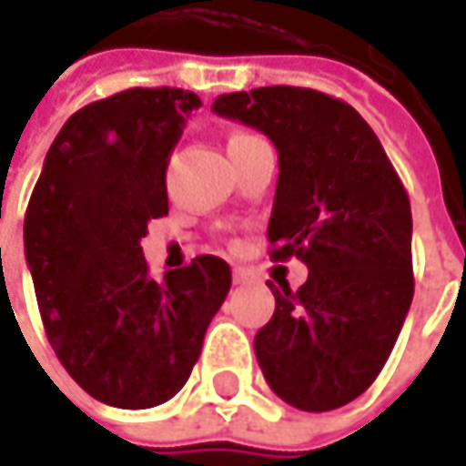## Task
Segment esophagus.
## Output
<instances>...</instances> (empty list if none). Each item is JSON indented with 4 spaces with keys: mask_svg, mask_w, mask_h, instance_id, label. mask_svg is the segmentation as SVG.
<instances>
[{
    "mask_svg": "<svg viewBox=\"0 0 466 466\" xmlns=\"http://www.w3.org/2000/svg\"><path fill=\"white\" fill-rule=\"evenodd\" d=\"M233 282H236V285H246V282H248V275H246L243 269H236V272H233Z\"/></svg>",
    "mask_w": 466,
    "mask_h": 466,
    "instance_id": "obj_1",
    "label": "esophagus"
}]
</instances>
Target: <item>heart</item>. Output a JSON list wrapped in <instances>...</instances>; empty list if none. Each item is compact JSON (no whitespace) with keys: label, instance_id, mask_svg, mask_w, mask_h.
<instances>
[{"label":"heart","instance_id":"b5f03b06","mask_svg":"<svg viewBox=\"0 0 466 466\" xmlns=\"http://www.w3.org/2000/svg\"><path fill=\"white\" fill-rule=\"evenodd\" d=\"M246 137H254V135H233L230 139H228V145H233V142H241V139H246Z\"/></svg>","mask_w":466,"mask_h":466}]
</instances>
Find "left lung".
I'll list each match as a JSON object with an SVG mask.
<instances>
[{
	"label": "left lung",
	"instance_id": "left-lung-1",
	"mask_svg": "<svg viewBox=\"0 0 466 466\" xmlns=\"http://www.w3.org/2000/svg\"><path fill=\"white\" fill-rule=\"evenodd\" d=\"M212 111L278 147L267 238L272 259L309 267L298 290L269 282L275 313L254 337L261 373L298 410H337L376 381L412 303L407 191L366 118L319 90L228 93Z\"/></svg>",
	"mask_w": 466,
	"mask_h": 466
}]
</instances>
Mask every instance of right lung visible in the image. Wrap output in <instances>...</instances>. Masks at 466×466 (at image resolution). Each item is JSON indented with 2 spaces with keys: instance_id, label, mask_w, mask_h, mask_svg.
Wrapping results in <instances>:
<instances>
[{
  "instance_id": "1",
  "label": "right lung",
  "mask_w": 466,
  "mask_h": 466,
  "mask_svg": "<svg viewBox=\"0 0 466 466\" xmlns=\"http://www.w3.org/2000/svg\"><path fill=\"white\" fill-rule=\"evenodd\" d=\"M202 100L132 87L66 118L25 212V259L48 342L98 402L147 410L187 384L230 290V267L197 257L155 282L139 241L168 215L166 168Z\"/></svg>"
}]
</instances>
